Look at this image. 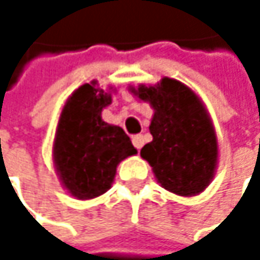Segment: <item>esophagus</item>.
<instances>
[{
	"mask_svg": "<svg viewBox=\"0 0 260 260\" xmlns=\"http://www.w3.org/2000/svg\"><path fill=\"white\" fill-rule=\"evenodd\" d=\"M143 143H145V139H143V136H142V134H139V136H134V137H133V145H134L137 149H140V148L143 146Z\"/></svg>",
	"mask_w": 260,
	"mask_h": 260,
	"instance_id": "esophagus-1",
	"label": "esophagus"
}]
</instances>
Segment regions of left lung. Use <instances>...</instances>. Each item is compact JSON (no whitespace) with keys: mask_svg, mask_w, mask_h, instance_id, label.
I'll return each mask as SVG.
<instances>
[{"mask_svg":"<svg viewBox=\"0 0 260 260\" xmlns=\"http://www.w3.org/2000/svg\"><path fill=\"white\" fill-rule=\"evenodd\" d=\"M129 90L154 109L146 143L140 155L151 165L166 191L192 197L214 179L219 160L217 136L211 117L196 92L174 78L163 77L154 86Z\"/></svg>","mask_w":260,"mask_h":260,"instance_id":"left-lung-1","label":"left lung"}]
</instances>
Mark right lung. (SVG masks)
Returning a JSON list of instances; mask_svg holds the SVG:
<instances>
[{"label": "right lung", "mask_w": 260, "mask_h": 260, "mask_svg": "<svg viewBox=\"0 0 260 260\" xmlns=\"http://www.w3.org/2000/svg\"><path fill=\"white\" fill-rule=\"evenodd\" d=\"M114 92V87H99L95 80L84 83L66 100L58 118L52 148L55 171L63 188L78 200L105 194L118 163L137 154L123 129L102 118Z\"/></svg>", "instance_id": "1"}]
</instances>
